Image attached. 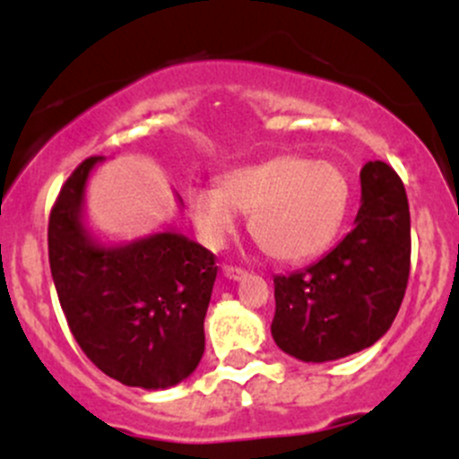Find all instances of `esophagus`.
Returning a JSON list of instances; mask_svg holds the SVG:
<instances>
[{"instance_id": "34e87169", "label": "esophagus", "mask_w": 459, "mask_h": 459, "mask_svg": "<svg viewBox=\"0 0 459 459\" xmlns=\"http://www.w3.org/2000/svg\"><path fill=\"white\" fill-rule=\"evenodd\" d=\"M221 271H224V275L229 277V280H244V277H247V271L239 266H229V264H224Z\"/></svg>"}]
</instances>
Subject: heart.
<instances>
[{
  "label": "heart",
  "mask_w": 459,
  "mask_h": 459,
  "mask_svg": "<svg viewBox=\"0 0 459 459\" xmlns=\"http://www.w3.org/2000/svg\"><path fill=\"white\" fill-rule=\"evenodd\" d=\"M351 179L333 161L277 155L233 169L220 188H193L188 211L208 247L238 230V211L251 212V233L275 262L299 264L333 247L351 208Z\"/></svg>",
  "instance_id": "obj_1"
}]
</instances>
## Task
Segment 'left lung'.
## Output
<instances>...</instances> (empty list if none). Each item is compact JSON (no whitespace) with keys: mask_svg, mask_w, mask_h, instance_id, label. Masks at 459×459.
Returning <instances> with one entry per match:
<instances>
[{"mask_svg":"<svg viewBox=\"0 0 459 459\" xmlns=\"http://www.w3.org/2000/svg\"><path fill=\"white\" fill-rule=\"evenodd\" d=\"M359 179L355 229L313 266L273 280V340L302 362H331L373 346L404 299L411 271L404 184L384 161L364 164Z\"/></svg>","mask_w":459,"mask_h":459,"instance_id":"1","label":"left lung"}]
</instances>
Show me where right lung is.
Instances as JSON below:
<instances>
[{"label": "right lung", "mask_w": 459, "mask_h": 459, "mask_svg": "<svg viewBox=\"0 0 459 459\" xmlns=\"http://www.w3.org/2000/svg\"><path fill=\"white\" fill-rule=\"evenodd\" d=\"M82 161L53 204L48 262L68 328L108 377L148 391L186 379L204 355L215 255L175 230L101 247L82 220L92 166Z\"/></svg>", "instance_id": "right-lung-1"}]
</instances>
